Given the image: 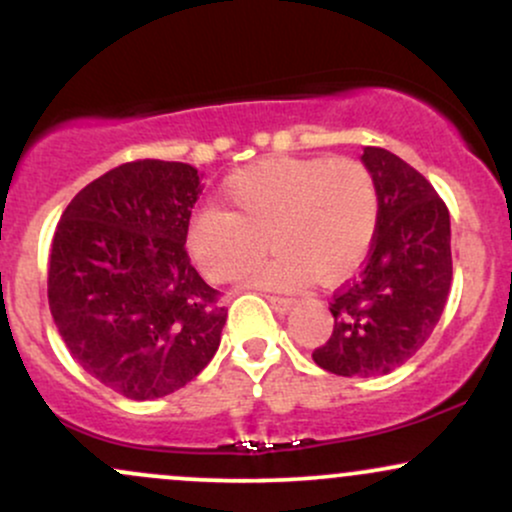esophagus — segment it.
I'll list each match as a JSON object with an SVG mask.
<instances>
[{"instance_id":"1","label":"esophagus","mask_w":512,"mask_h":512,"mask_svg":"<svg viewBox=\"0 0 512 512\" xmlns=\"http://www.w3.org/2000/svg\"><path fill=\"white\" fill-rule=\"evenodd\" d=\"M267 301L276 313H286V310L293 308V298H284V296H267Z\"/></svg>"}]
</instances>
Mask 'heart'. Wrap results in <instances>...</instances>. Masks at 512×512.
<instances>
[{"label":"heart","instance_id":"b5f03b06","mask_svg":"<svg viewBox=\"0 0 512 512\" xmlns=\"http://www.w3.org/2000/svg\"><path fill=\"white\" fill-rule=\"evenodd\" d=\"M221 197L228 211L207 209L190 223L187 243L214 281L245 274L250 284L291 289L313 272L332 281L363 260L380 221L373 170L358 158H264L231 173Z\"/></svg>","mask_w":512,"mask_h":512}]
</instances>
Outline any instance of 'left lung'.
Listing matches in <instances>:
<instances>
[{"mask_svg":"<svg viewBox=\"0 0 512 512\" xmlns=\"http://www.w3.org/2000/svg\"><path fill=\"white\" fill-rule=\"evenodd\" d=\"M361 158L378 180V231L334 291L332 334L313 351L317 366L344 378L407 363L438 325L452 281L450 214L431 182L387 149L366 146Z\"/></svg>","mask_w":512,"mask_h":512,"instance_id":"8db88e82","label":"left lung"}]
</instances>
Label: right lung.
I'll return each mask as SVG.
<instances>
[{
    "label": "right lung",
    "mask_w": 512,
    "mask_h": 512,
    "mask_svg": "<svg viewBox=\"0 0 512 512\" xmlns=\"http://www.w3.org/2000/svg\"><path fill=\"white\" fill-rule=\"evenodd\" d=\"M199 195L192 166L139 158L88 182L55 228L57 330L86 373L127 399L180 390L219 349L228 310L185 248Z\"/></svg>",
    "instance_id": "right-lung-1"
}]
</instances>
